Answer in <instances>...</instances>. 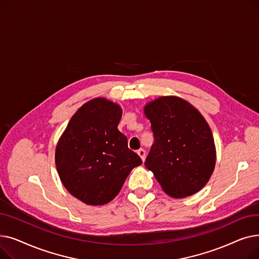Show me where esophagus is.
Segmentation results:
<instances>
[{
    "instance_id": "obj_1",
    "label": "esophagus",
    "mask_w": 259,
    "mask_h": 259,
    "mask_svg": "<svg viewBox=\"0 0 259 259\" xmlns=\"http://www.w3.org/2000/svg\"><path fill=\"white\" fill-rule=\"evenodd\" d=\"M138 154H139L140 157L143 159V161H145V158H146V151L144 150V149H140V150H138Z\"/></svg>"
}]
</instances>
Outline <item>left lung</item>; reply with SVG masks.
<instances>
[{
  "mask_svg": "<svg viewBox=\"0 0 259 259\" xmlns=\"http://www.w3.org/2000/svg\"><path fill=\"white\" fill-rule=\"evenodd\" d=\"M154 143L145 165L174 198L197 193L215 168L212 131L197 109L179 97H160L144 107Z\"/></svg>",
  "mask_w": 259,
  "mask_h": 259,
  "instance_id": "obj_1",
  "label": "left lung"
}]
</instances>
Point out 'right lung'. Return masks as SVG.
I'll return each instance as SVG.
<instances>
[{"label":"right lung","mask_w":259,"mask_h":259,"mask_svg":"<svg viewBox=\"0 0 259 259\" xmlns=\"http://www.w3.org/2000/svg\"><path fill=\"white\" fill-rule=\"evenodd\" d=\"M119 105L93 99L73 114L56 148V166L64 187L90 206L111 201L141 157L118 131Z\"/></svg>","instance_id":"1"}]
</instances>
